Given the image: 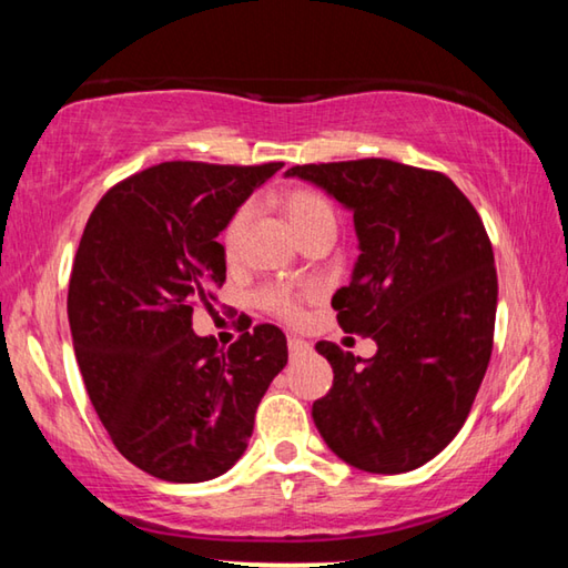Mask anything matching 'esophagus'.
Returning <instances> with one entry per match:
<instances>
[{
  "mask_svg": "<svg viewBox=\"0 0 568 568\" xmlns=\"http://www.w3.org/2000/svg\"><path fill=\"white\" fill-rule=\"evenodd\" d=\"M287 351H291V355H301L311 351V343L297 338V335H291V338H287Z\"/></svg>",
  "mask_w": 568,
  "mask_h": 568,
  "instance_id": "esophagus-1",
  "label": "esophagus"
}]
</instances>
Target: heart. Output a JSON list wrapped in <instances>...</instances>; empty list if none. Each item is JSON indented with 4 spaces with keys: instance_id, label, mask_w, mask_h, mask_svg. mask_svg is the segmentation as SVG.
Masks as SVG:
<instances>
[{
    "instance_id": "1",
    "label": "heart",
    "mask_w": 568,
    "mask_h": 568,
    "mask_svg": "<svg viewBox=\"0 0 568 568\" xmlns=\"http://www.w3.org/2000/svg\"><path fill=\"white\" fill-rule=\"evenodd\" d=\"M281 207L297 237H303L305 233H311L313 227L325 225V223L335 225V213H333V205L328 203V197L313 187H293L283 192ZM247 217H250L247 205H240L235 213L227 217L223 235H220V243H223L227 257H233L237 253L240 240H243L245 225H247ZM315 295H318V287L315 285L293 287V285L275 283L261 291V305L267 313L277 315V318H283L287 323H297L305 313V303H311Z\"/></svg>"
}]
</instances>
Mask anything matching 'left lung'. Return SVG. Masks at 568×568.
Masks as SVG:
<instances>
[{"instance_id":"8db88e82","label":"left lung","mask_w":568,"mask_h":568,"mask_svg":"<svg viewBox=\"0 0 568 568\" xmlns=\"http://www.w3.org/2000/svg\"><path fill=\"white\" fill-rule=\"evenodd\" d=\"M285 175L353 210L361 255L333 311L345 333L378 345L361 363L315 343L333 365L315 426L345 464L406 474L454 440L491 361L498 281L484 220L444 172L403 162H318Z\"/></svg>"}]
</instances>
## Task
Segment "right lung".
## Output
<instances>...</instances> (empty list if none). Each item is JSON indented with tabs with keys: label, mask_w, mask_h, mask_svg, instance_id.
<instances>
[{
	"label": "right lung",
	"mask_w": 568,
	"mask_h": 568,
	"mask_svg": "<svg viewBox=\"0 0 568 568\" xmlns=\"http://www.w3.org/2000/svg\"><path fill=\"white\" fill-rule=\"evenodd\" d=\"M283 162L172 160L104 192L77 247L67 315L84 386L120 454L172 484L235 464L285 368V333L257 323L230 348L192 333L225 283L227 217Z\"/></svg>",
	"instance_id": "1"
}]
</instances>
